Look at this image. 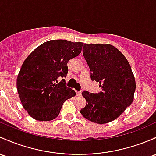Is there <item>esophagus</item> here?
Listing matches in <instances>:
<instances>
[{"instance_id":"esophagus-1","label":"esophagus","mask_w":156,"mask_h":156,"mask_svg":"<svg viewBox=\"0 0 156 156\" xmlns=\"http://www.w3.org/2000/svg\"><path fill=\"white\" fill-rule=\"evenodd\" d=\"M77 96H81V92H76Z\"/></svg>"}]
</instances>
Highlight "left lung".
I'll use <instances>...</instances> for the list:
<instances>
[{
  "label": "left lung",
  "mask_w": 156,
  "mask_h": 156,
  "mask_svg": "<svg viewBox=\"0 0 156 156\" xmlns=\"http://www.w3.org/2000/svg\"><path fill=\"white\" fill-rule=\"evenodd\" d=\"M83 55L91 71V79L99 82L102 92H82L87 105L81 113L92 122L107 124L119 118L133 102L134 75L125 56L111 44H84Z\"/></svg>",
  "instance_id": "8db88e82"
}]
</instances>
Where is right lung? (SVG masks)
<instances>
[{
	"label": "right lung",
	"instance_id": "add662e5",
	"mask_svg": "<svg viewBox=\"0 0 156 156\" xmlns=\"http://www.w3.org/2000/svg\"><path fill=\"white\" fill-rule=\"evenodd\" d=\"M83 43L51 40L41 44L25 59L17 78V90L22 106L32 119L52 121L58 117L65 101L75 92L58 83L66 77L70 59L81 52Z\"/></svg>",
	"mask_w": 156,
	"mask_h": 156
}]
</instances>
